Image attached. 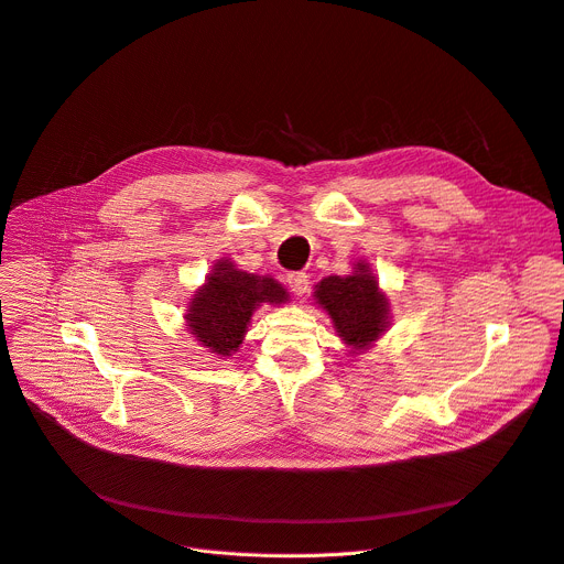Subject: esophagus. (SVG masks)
Wrapping results in <instances>:
<instances>
[{"instance_id": "34e87169", "label": "esophagus", "mask_w": 564, "mask_h": 564, "mask_svg": "<svg viewBox=\"0 0 564 564\" xmlns=\"http://www.w3.org/2000/svg\"><path fill=\"white\" fill-rule=\"evenodd\" d=\"M286 286H289V291L296 293V296H305L307 286H310V278H307V273H289Z\"/></svg>"}]
</instances>
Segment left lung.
I'll return each mask as SVG.
<instances>
[{"label":"left lung","mask_w":564,"mask_h":564,"mask_svg":"<svg viewBox=\"0 0 564 564\" xmlns=\"http://www.w3.org/2000/svg\"><path fill=\"white\" fill-rule=\"evenodd\" d=\"M314 296L330 314L339 337L354 348H367L377 341L388 324V299L379 291V282L358 263L354 275H330L316 284Z\"/></svg>","instance_id":"1"}]
</instances>
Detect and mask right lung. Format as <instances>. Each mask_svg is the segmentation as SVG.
<instances>
[{"label":"right lung","mask_w":564,"mask_h":564,"mask_svg":"<svg viewBox=\"0 0 564 564\" xmlns=\"http://www.w3.org/2000/svg\"><path fill=\"white\" fill-rule=\"evenodd\" d=\"M286 299V291L275 280L238 271L225 259L213 265V273L195 293L185 318L208 354L225 358L243 344L250 316L259 303H284Z\"/></svg>","instance_id":"1"}]
</instances>
